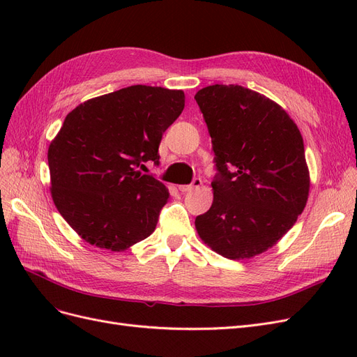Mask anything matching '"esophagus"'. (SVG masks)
<instances>
[{
  "label": "esophagus",
  "instance_id": "esophagus-1",
  "mask_svg": "<svg viewBox=\"0 0 357 357\" xmlns=\"http://www.w3.org/2000/svg\"><path fill=\"white\" fill-rule=\"evenodd\" d=\"M201 185H202V180H201L199 177H195V178H193V181L190 183V185H181V186H178V189H180V192L186 193V192H190V190H193V189L199 188Z\"/></svg>",
  "mask_w": 357,
  "mask_h": 357
}]
</instances>
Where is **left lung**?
Here are the masks:
<instances>
[{"mask_svg": "<svg viewBox=\"0 0 357 357\" xmlns=\"http://www.w3.org/2000/svg\"><path fill=\"white\" fill-rule=\"evenodd\" d=\"M211 137L214 199L195 219L205 244L228 259L273 247L308 199L310 176L296 123L266 96L238 84L195 95Z\"/></svg>", "mask_w": 357, "mask_h": 357, "instance_id": "left-lung-1", "label": "left lung"}]
</instances>
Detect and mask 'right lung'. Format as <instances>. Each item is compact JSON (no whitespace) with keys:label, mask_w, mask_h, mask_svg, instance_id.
I'll use <instances>...</instances> for the list:
<instances>
[{"label":"right lung","mask_w":357,"mask_h":357,"mask_svg":"<svg viewBox=\"0 0 357 357\" xmlns=\"http://www.w3.org/2000/svg\"><path fill=\"white\" fill-rule=\"evenodd\" d=\"M185 109L183 91L134 84L80 104L49 146L52 198L88 243L119 252L158 225L168 189L142 174Z\"/></svg>","instance_id":"1"}]
</instances>
